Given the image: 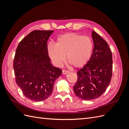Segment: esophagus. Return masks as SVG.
<instances>
[{"label":"esophagus","mask_w":129,"mask_h":129,"mask_svg":"<svg viewBox=\"0 0 129 129\" xmlns=\"http://www.w3.org/2000/svg\"><path fill=\"white\" fill-rule=\"evenodd\" d=\"M68 73H69V72L68 71H66V70H63V71H62V74H63V75H66V74H67Z\"/></svg>","instance_id":"34e87169"}]
</instances>
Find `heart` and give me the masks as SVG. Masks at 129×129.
<instances>
[{
    "mask_svg": "<svg viewBox=\"0 0 129 129\" xmlns=\"http://www.w3.org/2000/svg\"><path fill=\"white\" fill-rule=\"evenodd\" d=\"M93 45L91 38L75 33L58 37L55 44L48 46L47 52L53 63L60 67L66 61L76 68L86 65L90 60Z\"/></svg>",
    "mask_w": 129,
    "mask_h": 129,
    "instance_id": "heart-1",
    "label": "heart"
}]
</instances>
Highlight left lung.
Returning a JSON list of instances; mask_svg holds the SVG:
<instances>
[{"instance_id":"8db88e82","label":"left lung","mask_w":129,"mask_h":129,"mask_svg":"<svg viewBox=\"0 0 129 129\" xmlns=\"http://www.w3.org/2000/svg\"><path fill=\"white\" fill-rule=\"evenodd\" d=\"M93 49L90 60L77 72L75 95L83 100L98 98L106 90L112 77V56L107 42L92 31Z\"/></svg>"}]
</instances>
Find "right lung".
Here are the masks:
<instances>
[{
    "label": "right lung",
    "mask_w": 129,
    "mask_h": 129,
    "mask_svg": "<svg viewBox=\"0 0 129 129\" xmlns=\"http://www.w3.org/2000/svg\"><path fill=\"white\" fill-rule=\"evenodd\" d=\"M54 30L32 31L19 43L13 69L15 81L27 98L37 102L52 95L54 82L62 74L50 62L47 41Z\"/></svg>",
    "instance_id": "add662e5"
}]
</instances>
